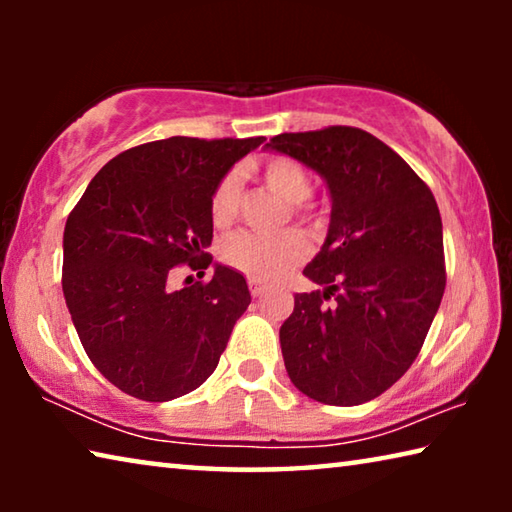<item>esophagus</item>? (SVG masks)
I'll list each match as a JSON object with an SVG mask.
<instances>
[{
	"instance_id": "34e87169",
	"label": "esophagus",
	"mask_w": 512,
	"mask_h": 512,
	"mask_svg": "<svg viewBox=\"0 0 512 512\" xmlns=\"http://www.w3.org/2000/svg\"><path fill=\"white\" fill-rule=\"evenodd\" d=\"M248 289H250V296H253V298H262L264 293L268 291L264 284H259L257 280H248Z\"/></svg>"
}]
</instances>
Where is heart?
Wrapping results in <instances>:
<instances>
[{"mask_svg":"<svg viewBox=\"0 0 512 512\" xmlns=\"http://www.w3.org/2000/svg\"><path fill=\"white\" fill-rule=\"evenodd\" d=\"M250 173L262 180L293 210L309 216L307 198L311 196V176L307 167L289 155H273L250 167ZM241 210V178L239 173H225L214 185L210 196V219L214 228H228L237 221ZM309 255V241L300 232H284L280 237H262L253 232H239L219 246V257L225 266L253 277L257 282H271L287 275Z\"/></svg>","mask_w":512,"mask_h":512,"instance_id":"obj_1","label":"heart"}]
</instances>
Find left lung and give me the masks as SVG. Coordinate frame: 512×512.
Segmentation results:
<instances>
[{"instance_id": "8db88e82", "label": "left lung", "mask_w": 512, "mask_h": 512, "mask_svg": "<svg viewBox=\"0 0 512 512\" xmlns=\"http://www.w3.org/2000/svg\"><path fill=\"white\" fill-rule=\"evenodd\" d=\"M266 146L318 171L332 196L327 239L302 271L323 291L296 293L280 327L284 366L316 402L375 400L411 368L443 300L436 198L391 146L361 128L282 133Z\"/></svg>"}]
</instances>
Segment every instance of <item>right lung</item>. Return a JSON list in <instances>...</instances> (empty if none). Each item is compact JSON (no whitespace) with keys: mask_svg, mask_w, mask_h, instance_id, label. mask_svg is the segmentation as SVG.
<instances>
[{"mask_svg":"<svg viewBox=\"0 0 512 512\" xmlns=\"http://www.w3.org/2000/svg\"><path fill=\"white\" fill-rule=\"evenodd\" d=\"M264 137L133 146L103 167L67 216L63 293L83 350L119 391L144 402L192 393L212 375L250 305L244 275L171 289V268L205 271L214 185Z\"/></svg>","mask_w":512,"mask_h":512,"instance_id":"right-lung-1","label":"right lung"}]
</instances>
